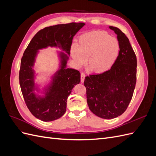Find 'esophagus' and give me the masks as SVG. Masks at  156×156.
<instances>
[{
    "instance_id": "esophagus-1",
    "label": "esophagus",
    "mask_w": 156,
    "mask_h": 156,
    "mask_svg": "<svg viewBox=\"0 0 156 156\" xmlns=\"http://www.w3.org/2000/svg\"><path fill=\"white\" fill-rule=\"evenodd\" d=\"M84 79H85V74L84 73H81V83H83L84 81Z\"/></svg>"
}]
</instances>
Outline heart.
<instances>
[{
	"label": "heart",
	"mask_w": 156,
	"mask_h": 156,
	"mask_svg": "<svg viewBox=\"0 0 156 156\" xmlns=\"http://www.w3.org/2000/svg\"><path fill=\"white\" fill-rule=\"evenodd\" d=\"M120 53V44L115 37L104 30L84 33L79 37L78 44L71 46L70 53L77 66H83L87 60L90 72L101 74L114 66Z\"/></svg>",
	"instance_id": "b5f03b06"
}]
</instances>
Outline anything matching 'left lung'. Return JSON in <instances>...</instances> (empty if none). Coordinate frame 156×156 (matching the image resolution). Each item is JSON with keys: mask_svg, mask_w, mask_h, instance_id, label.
I'll use <instances>...</instances> for the list:
<instances>
[{"mask_svg": "<svg viewBox=\"0 0 156 156\" xmlns=\"http://www.w3.org/2000/svg\"><path fill=\"white\" fill-rule=\"evenodd\" d=\"M120 44V53L108 72L85 77L88 107L94 115L112 119L125 112L133 96L136 79V58L129 39L119 29L110 26Z\"/></svg>", "mask_w": 156, "mask_h": 156, "instance_id": "8db88e82", "label": "left lung"}]
</instances>
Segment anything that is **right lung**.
<instances>
[{"instance_id":"obj_1","label":"right lung","mask_w":156,"mask_h":156,"mask_svg":"<svg viewBox=\"0 0 156 156\" xmlns=\"http://www.w3.org/2000/svg\"><path fill=\"white\" fill-rule=\"evenodd\" d=\"M84 25V23H71L45 27L36 33L23 53L20 84L26 105L37 119L53 121L66 112L68 97L74 86L81 81L79 71L67 68V61L73 37ZM48 46L58 47L66 53L58 52L59 68L51 77V82L41 91L35 83V73L33 68L39 50Z\"/></svg>"}]
</instances>
